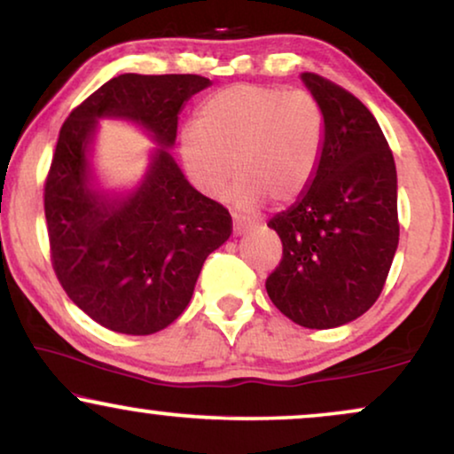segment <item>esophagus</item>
Masks as SVG:
<instances>
[{"label": "esophagus", "instance_id": "34e87169", "mask_svg": "<svg viewBox=\"0 0 454 454\" xmlns=\"http://www.w3.org/2000/svg\"><path fill=\"white\" fill-rule=\"evenodd\" d=\"M254 227H256V225H254L252 221H246L244 216L233 215V235H235V238H239V235H246L247 231H252Z\"/></svg>", "mask_w": 454, "mask_h": 454}]
</instances>
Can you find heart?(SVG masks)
Wrapping results in <instances>:
<instances>
[{
    "mask_svg": "<svg viewBox=\"0 0 454 454\" xmlns=\"http://www.w3.org/2000/svg\"><path fill=\"white\" fill-rule=\"evenodd\" d=\"M326 145V121L306 90L231 84L204 98L196 123L179 132V159L190 182L210 198L238 176L231 202L254 210L300 198L314 182Z\"/></svg>",
    "mask_w": 454,
    "mask_h": 454,
    "instance_id": "obj_1",
    "label": "heart"
}]
</instances>
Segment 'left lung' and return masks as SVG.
<instances>
[{"label":"left lung","instance_id":"8db88e82","mask_svg":"<svg viewBox=\"0 0 454 454\" xmlns=\"http://www.w3.org/2000/svg\"><path fill=\"white\" fill-rule=\"evenodd\" d=\"M301 82L322 107L326 145L314 182L269 221L283 260L270 301L306 328H337L374 306L399 246L396 167L376 117L318 74Z\"/></svg>","mask_w":454,"mask_h":454}]
</instances>
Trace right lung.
<instances>
[{
    "instance_id": "add662e5",
    "label": "right lung",
    "mask_w": 454,
    "mask_h": 454,
    "mask_svg": "<svg viewBox=\"0 0 454 454\" xmlns=\"http://www.w3.org/2000/svg\"><path fill=\"white\" fill-rule=\"evenodd\" d=\"M210 80L121 74L92 92L59 129L45 184L51 260L61 287L98 325L123 334L163 331L184 312L231 215L185 179L171 148L177 115ZM98 119L138 125L157 147L129 191L102 188L91 163Z\"/></svg>"
}]
</instances>
